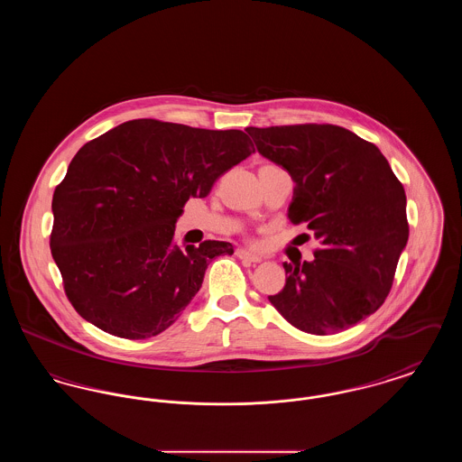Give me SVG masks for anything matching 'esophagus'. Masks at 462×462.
Returning a JSON list of instances; mask_svg holds the SVG:
<instances>
[{"label":"esophagus","instance_id":"obj_1","mask_svg":"<svg viewBox=\"0 0 462 462\" xmlns=\"http://www.w3.org/2000/svg\"><path fill=\"white\" fill-rule=\"evenodd\" d=\"M236 254H237V258H241L244 262H249V263H262V256H258V254H254V253H249V251H245V249H237Z\"/></svg>","mask_w":462,"mask_h":462}]
</instances>
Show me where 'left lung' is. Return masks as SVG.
Returning a JSON list of instances; mask_svg holds the SVG:
<instances>
[{
    "label": "left lung",
    "instance_id": "left-lung-1",
    "mask_svg": "<svg viewBox=\"0 0 462 462\" xmlns=\"http://www.w3.org/2000/svg\"><path fill=\"white\" fill-rule=\"evenodd\" d=\"M245 132L294 181L289 221L307 223L322 244L311 262L284 263L286 286L270 303L296 329L317 336L362 322L384 303L409 241L405 190L386 157L334 125Z\"/></svg>",
    "mask_w": 462,
    "mask_h": 462
}]
</instances>
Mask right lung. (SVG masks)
<instances>
[{
	"label": "right lung",
	"instance_id": "obj_1",
	"mask_svg": "<svg viewBox=\"0 0 462 462\" xmlns=\"http://www.w3.org/2000/svg\"><path fill=\"white\" fill-rule=\"evenodd\" d=\"M254 152L241 130L134 119L79 149L55 189L50 249L67 298L98 329L145 339L168 329L230 242L178 247L176 220Z\"/></svg>",
	"mask_w": 462,
	"mask_h": 462
}]
</instances>
